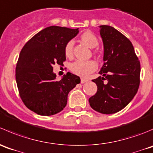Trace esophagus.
<instances>
[{"label": "esophagus", "instance_id": "34e87169", "mask_svg": "<svg viewBox=\"0 0 153 153\" xmlns=\"http://www.w3.org/2000/svg\"><path fill=\"white\" fill-rule=\"evenodd\" d=\"M88 81V79H84V78H81V83H85V82H87Z\"/></svg>", "mask_w": 153, "mask_h": 153}]
</instances>
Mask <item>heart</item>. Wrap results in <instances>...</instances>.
I'll use <instances>...</instances> for the list:
<instances>
[{"instance_id":"obj_1","label":"heart","mask_w":153,"mask_h":153,"mask_svg":"<svg viewBox=\"0 0 153 153\" xmlns=\"http://www.w3.org/2000/svg\"><path fill=\"white\" fill-rule=\"evenodd\" d=\"M82 42L87 45L90 48H94L99 44V41L97 36L91 32H85L80 36ZM73 48L74 42L69 41L65 46L64 52L65 55L67 58H73ZM97 68V65L93 60H88V61H80L77 60L71 65L70 69L72 73L80 76H87L90 74L94 72Z\"/></svg>"}]
</instances>
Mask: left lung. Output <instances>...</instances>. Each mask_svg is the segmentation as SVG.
<instances>
[{
  "instance_id": "left-lung-1",
  "label": "left lung",
  "mask_w": 153,
  "mask_h": 153,
  "mask_svg": "<svg viewBox=\"0 0 153 153\" xmlns=\"http://www.w3.org/2000/svg\"><path fill=\"white\" fill-rule=\"evenodd\" d=\"M100 27L104 64L99 72L102 76L92 80L97 85V91L88 101L95 111L114 114L125 108L137 93L140 65L132 44L124 35L111 26Z\"/></svg>"
}]
</instances>
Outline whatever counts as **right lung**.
I'll list each match as a JSON object with an SVG mask.
<instances>
[{
    "mask_svg": "<svg viewBox=\"0 0 153 153\" xmlns=\"http://www.w3.org/2000/svg\"><path fill=\"white\" fill-rule=\"evenodd\" d=\"M77 29L51 26L35 35L22 48L16 68L19 94L27 108L39 115L51 116L66 106L68 93L80 78L68 72L58 80L53 65L66 60V44Z\"/></svg>",
    "mask_w": 153,
    "mask_h": 153,
    "instance_id": "1",
    "label": "right lung"
}]
</instances>
